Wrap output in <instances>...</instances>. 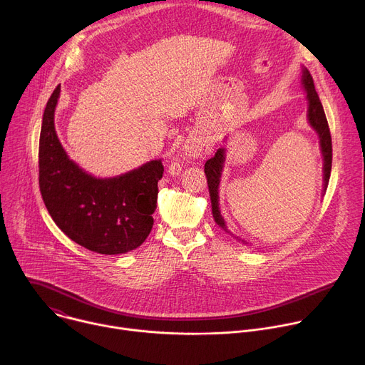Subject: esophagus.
<instances>
[{"instance_id":"34e87169","label":"esophagus","mask_w":365,"mask_h":365,"mask_svg":"<svg viewBox=\"0 0 365 365\" xmlns=\"http://www.w3.org/2000/svg\"><path fill=\"white\" fill-rule=\"evenodd\" d=\"M207 150H210V145L205 143H190L186 145V154L190 155V158H199Z\"/></svg>"}]
</instances>
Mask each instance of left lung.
<instances>
[{
    "mask_svg": "<svg viewBox=\"0 0 365 365\" xmlns=\"http://www.w3.org/2000/svg\"><path fill=\"white\" fill-rule=\"evenodd\" d=\"M302 83L303 88L306 89L307 93V101H309V110H307V120L310 125L314 127V130L319 135V143H321V150L324 155V192L328 187L329 178H331V168H332V138H331V131L329 125L327 121V115L324 111V107L321 103V99L318 96V92L315 89L314 79H312V75L309 73L307 69H303V76H302ZM225 162V150L220 148L214 158H211L205 163V175L207 180V187H210V196H211V203H212V215L215 222L227 231L225 221L220 212V197H218V187H220V180H221V172L224 168Z\"/></svg>",
    "mask_w": 365,
    "mask_h": 365,
    "instance_id": "1",
    "label": "left lung"
}]
</instances>
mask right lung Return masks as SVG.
Listing matches in <instances>:
<instances>
[{"instance_id": "right-lung-1", "label": "right lung", "mask_w": 365, "mask_h": 365, "mask_svg": "<svg viewBox=\"0 0 365 365\" xmlns=\"http://www.w3.org/2000/svg\"><path fill=\"white\" fill-rule=\"evenodd\" d=\"M61 85L43 114L38 143V186L55 224L76 244L107 255L140 247L153 227L162 160L111 179H96L72 162L55 130Z\"/></svg>"}]
</instances>
